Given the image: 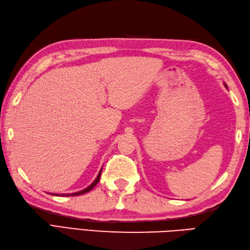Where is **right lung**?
I'll return each mask as SVG.
<instances>
[{
    "label": "right lung",
    "mask_w": 250,
    "mask_h": 250,
    "mask_svg": "<svg viewBox=\"0 0 250 250\" xmlns=\"http://www.w3.org/2000/svg\"><path fill=\"white\" fill-rule=\"evenodd\" d=\"M101 173H102V170L100 171V173H99V175H97V178L95 179L94 182H93V183L90 185V187H87L86 188L80 190V192H76V193H72V194H62V196H78V195H82V194H84V193L90 192V190H91L93 188H94L97 183H99L100 178H101ZM52 195H56V196H57V194H52ZM60 195H61V194H60Z\"/></svg>",
    "instance_id": "1"
}]
</instances>
